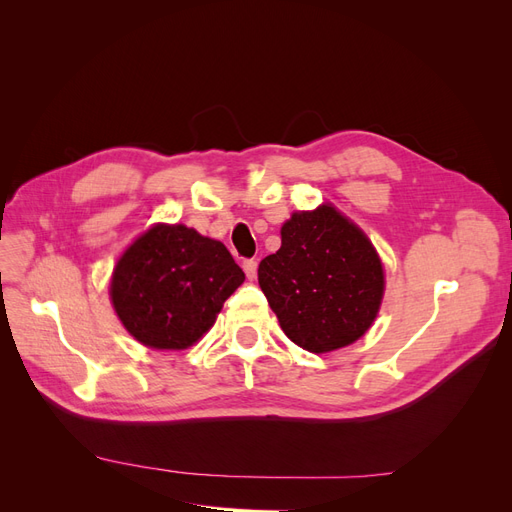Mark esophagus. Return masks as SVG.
I'll return each instance as SVG.
<instances>
[{
	"instance_id": "34e87169",
	"label": "esophagus",
	"mask_w": 512,
	"mask_h": 512,
	"mask_svg": "<svg viewBox=\"0 0 512 512\" xmlns=\"http://www.w3.org/2000/svg\"><path fill=\"white\" fill-rule=\"evenodd\" d=\"M243 271H245V275H247V280H254L256 271H258V262H256L254 258L243 260Z\"/></svg>"
}]
</instances>
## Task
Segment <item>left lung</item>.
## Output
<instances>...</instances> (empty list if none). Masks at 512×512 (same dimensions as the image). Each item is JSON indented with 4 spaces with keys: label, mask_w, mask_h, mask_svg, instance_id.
I'll use <instances>...</instances> for the list:
<instances>
[{
    "label": "left lung",
    "mask_w": 512,
    "mask_h": 512,
    "mask_svg": "<svg viewBox=\"0 0 512 512\" xmlns=\"http://www.w3.org/2000/svg\"><path fill=\"white\" fill-rule=\"evenodd\" d=\"M258 284L282 331L309 352L356 342L374 322L384 273L374 245L329 205L292 213L282 247L262 258Z\"/></svg>",
    "instance_id": "left-lung-1"
}]
</instances>
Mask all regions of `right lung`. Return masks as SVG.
Wrapping results in <instances>:
<instances>
[{
    "mask_svg": "<svg viewBox=\"0 0 512 512\" xmlns=\"http://www.w3.org/2000/svg\"><path fill=\"white\" fill-rule=\"evenodd\" d=\"M245 273L224 243L181 224H158L117 262L111 299L138 342L181 350L198 342Z\"/></svg>",
    "mask_w": 512,
    "mask_h": 512,
    "instance_id": "add662e5",
    "label": "right lung"
}]
</instances>
